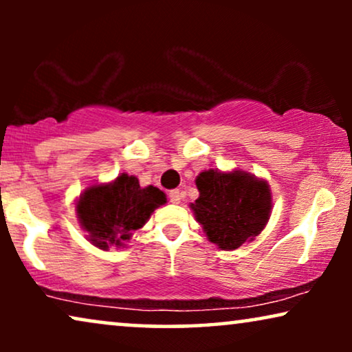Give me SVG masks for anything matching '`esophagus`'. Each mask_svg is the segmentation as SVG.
Returning <instances> with one entry per match:
<instances>
[{"label": "esophagus", "mask_w": 352, "mask_h": 352, "mask_svg": "<svg viewBox=\"0 0 352 352\" xmlns=\"http://www.w3.org/2000/svg\"><path fill=\"white\" fill-rule=\"evenodd\" d=\"M168 197H170L171 204H179V201H181V192L177 190V189L170 190V194H168Z\"/></svg>", "instance_id": "obj_1"}]
</instances>
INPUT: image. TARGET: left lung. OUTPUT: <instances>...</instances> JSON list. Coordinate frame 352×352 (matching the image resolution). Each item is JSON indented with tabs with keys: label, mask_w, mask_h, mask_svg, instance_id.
Returning <instances> with one entry per match:
<instances>
[{
	"label": "left lung",
	"mask_w": 352,
	"mask_h": 352,
	"mask_svg": "<svg viewBox=\"0 0 352 352\" xmlns=\"http://www.w3.org/2000/svg\"><path fill=\"white\" fill-rule=\"evenodd\" d=\"M195 184L200 195L190 208L210 242L235 250L261 234L272 208L266 181L240 170H208L197 176Z\"/></svg>",
	"instance_id": "1"
}]
</instances>
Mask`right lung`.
Masks as SVG:
<instances>
[{"instance_id": "add662e5", "label": "right lung", "mask_w": 352, "mask_h": 352, "mask_svg": "<svg viewBox=\"0 0 352 352\" xmlns=\"http://www.w3.org/2000/svg\"><path fill=\"white\" fill-rule=\"evenodd\" d=\"M163 204L166 197L158 187H141L136 176L122 173L110 184L88 187L76 204V216L91 243L120 248Z\"/></svg>"}]
</instances>
